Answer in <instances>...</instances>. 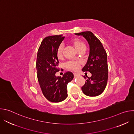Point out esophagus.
<instances>
[{
	"label": "esophagus",
	"mask_w": 134,
	"mask_h": 134,
	"mask_svg": "<svg viewBox=\"0 0 134 134\" xmlns=\"http://www.w3.org/2000/svg\"><path fill=\"white\" fill-rule=\"evenodd\" d=\"M74 77H78V76H80V75H79V74L76 73V72H74Z\"/></svg>",
	"instance_id": "esophagus-1"
}]
</instances>
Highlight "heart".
<instances>
[{
	"label": "heart",
	"instance_id": "b5f03b06",
	"mask_svg": "<svg viewBox=\"0 0 134 134\" xmlns=\"http://www.w3.org/2000/svg\"><path fill=\"white\" fill-rule=\"evenodd\" d=\"M72 46L77 51H80L86 48L84 42L77 38H75L70 41ZM63 46L60 45L57 50V57L59 59H62L63 57ZM81 63L79 61H69L66 64V67L70 70L76 71L79 69Z\"/></svg>",
	"mask_w": 134,
	"mask_h": 134
}]
</instances>
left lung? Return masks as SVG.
<instances>
[{
    "instance_id": "obj_1",
    "label": "left lung",
    "mask_w": 134,
    "mask_h": 134,
    "mask_svg": "<svg viewBox=\"0 0 134 134\" xmlns=\"http://www.w3.org/2000/svg\"><path fill=\"white\" fill-rule=\"evenodd\" d=\"M75 34L84 37L90 46L87 62L82 71H89L92 76L87 77L82 90L87 96H98L104 91L107 84L108 67L107 52L102 43L92 32L86 31ZM83 77L86 79L85 76Z\"/></svg>"
}]
</instances>
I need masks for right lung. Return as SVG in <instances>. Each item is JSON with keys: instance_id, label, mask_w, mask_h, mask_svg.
<instances>
[{"instance_id": "obj_1", "label": "right lung", "mask_w": 134, "mask_h": 134, "mask_svg": "<svg viewBox=\"0 0 134 134\" xmlns=\"http://www.w3.org/2000/svg\"><path fill=\"white\" fill-rule=\"evenodd\" d=\"M65 36L63 35L49 36L43 40L38 49L36 62L37 77L46 98L52 102H59L67 97V85L74 78L67 71L61 76L55 74L59 71L57 50Z\"/></svg>"}]
</instances>
